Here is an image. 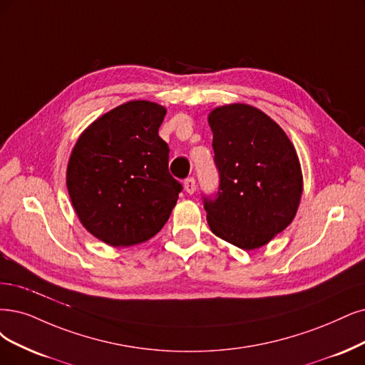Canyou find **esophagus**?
<instances>
[{
    "instance_id": "esophagus-1",
    "label": "esophagus",
    "mask_w": 365,
    "mask_h": 365,
    "mask_svg": "<svg viewBox=\"0 0 365 365\" xmlns=\"http://www.w3.org/2000/svg\"><path fill=\"white\" fill-rule=\"evenodd\" d=\"M183 186H185V191L187 192V194H194L195 192V179L194 178H187L186 180H185V183H183Z\"/></svg>"
}]
</instances>
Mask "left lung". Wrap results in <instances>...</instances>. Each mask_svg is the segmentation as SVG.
I'll list each match as a JSON object with an SVG mask.
<instances>
[{
    "instance_id": "8db88e82",
    "label": "left lung",
    "mask_w": 365,
    "mask_h": 365,
    "mask_svg": "<svg viewBox=\"0 0 365 365\" xmlns=\"http://www.w3.org/2000/svg\"><path fill=\"white\" fill-rule=\"evenodd\" d=\"M220 190L205 198L213 235L240 250L269 244L298 212L302 171L294 145L259 108L230 103L210 111Z\"/></svg>"
}]
</instances>
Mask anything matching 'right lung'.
<instances>
[{
	"instance_id": "add662e5",
	"label": "right lung",
	"mask_w": 365,
	"mask_h": 365,
	"mask_svg": "<svg viewBox=\"0 0 365 365\" xmlns=\"http://www.w3.org/2000/svg\"><path fill=\"white\" fill-rule=\"evenodd\" d=\"M162 105L130 101L79 135L66 185L81 224L111 247L153 237L168 221L182 185L168 173V144L158 130Z\"/></svg>"
}]
</instances>
